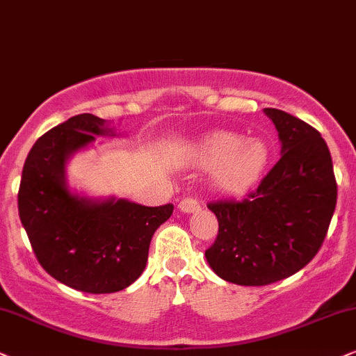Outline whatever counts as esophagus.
<instances>
[{
  "mask_svg": "<svg viewBox=\"0 0 356 356\" xmlns=\"http://www.w3.org/2000/svg\"><path fill=\"white\" fill-rule=\"evenodd\" d=\"M200 209L199 202L195 199H191V197H187V199H182L179 202V210L184 211V213H193V211H197Z\"/></svg>",
  "mask_w": 356,
  "mask_h": 356,
  "instance_id": "1",
  "label": "esophagus"
}]
</instances>
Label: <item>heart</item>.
<instances>
[{"mask_svg": "<svg viewBox=\"0 0 356 356\" xmlns=\"http://www.w3.org/2000/svg\"><path fill=\"white\" fill-rule=\"evenodd\" d=\"M193 164L211 168V186L223 193H240L253 186L268 164L264 143L233 133H211L188 146Z\"/></svg>", "mask_w": 356, "mask_h": 356, "instance_id": "1", "label": "heart"}]
</instances>
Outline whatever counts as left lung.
<instances>
[{"instance_id":"obj_1","label":"left lung","mask_w":356,"mask_h":356,"mask_svg":"<svg viewBox=\"0 0 356 356\" xmlns=\"http://www.w3.org/2000/svg\"><path fill=\"white\" fill-rule=\"evenodd\" d=\"M281 159L245 200H215L218 236L205 251L213 273L238 286H266L300 271L325 240L337 205L334 164L321 133L264 108Z\"/></svg>"}]
</instances>
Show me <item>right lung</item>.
I'll list each match as a JSON object with an SVG mask.
<instances>
[{"instance_id": "right-lung-1", "label": "right lung", "mask_w": 356, "mask_h": 356, "mask_svg": "<svg viewBox=\"0 0 356 356\" xmlns=\"http://www.w3.org/2000/svg\"><path fill=\"white\" fill-rule=\"evenodd\" d=\"M120 136L95 115L72 116L40 136L26 157L17 209L35 258L62 284L90 294L131 286L145 271L151 238L172 204L88 197L70 187L67 165L97 138Z\"/></svg>"}]
</instances>
